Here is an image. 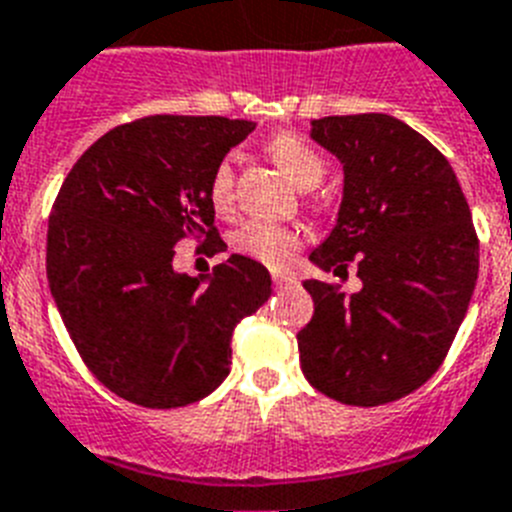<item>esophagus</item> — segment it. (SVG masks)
<instances>
[{"mask_svg":"<svg viewBox=\"0 0 512 512\" xmlns=\"http://www.w3.org/2000/svg\"><path fill=\"white\" fill-rule=\"evenodd\" d=\"M272 280H274V285H277V287L293 285V282H295V274H290V272H274V274H272Z\"/></svg>","mask_w":512,"mask_h":512,"instance_id":"obj_1","label":"esophagus"}]
</instances>
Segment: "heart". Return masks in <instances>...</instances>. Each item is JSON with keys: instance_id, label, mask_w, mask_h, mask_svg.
Instances as JSON below:
<instances>
[{"instance_id": "heart-1", "label": "heart", "mask_w": 512, "mask_h": 512, "mask_svg": "<svg viewBox=\"0 0 512 512\" xmlns=\"http://www.w3.org/2000/svg\"><path fill=\"white\" fill-rule=\"evenodd\" d=\"M266 151L274 159V164L285 172V177L295 188L311 190L322 183L324 177V159L314 146H308L303 138L293 133L274 135L266 143ZM235 201V167L230 159L214 167L209 180V204L217 214H227ZM301 246V235L285 225H272V222H246L232 232V248L243 256L261 261L266 266L280 269L293 259V253Z\"/></svg>"}]
</instances>
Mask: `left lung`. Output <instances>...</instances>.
<instances>
[{
    "mask_svg": "<svg viewBox=\"0 0 512 512\" xmlns=\"http://www.w3.org/2000/svg\"><path fill=\"white\" fill-rule=\"evenodd\" d=\"M308 135L342 164L335 227L308 261L335 274L356 261L361 290L303 282V377L345 405L392 403L432 377L463 324L479 274L471 209L450 162L398 117H322Z\"/></svg>",
    "mask_w": 512,
    "mask_h": 512,
    "instance_id": "8db88e82",
    "label": "left lung"
}]
</instances>
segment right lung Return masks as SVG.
Listing matches in <instances>:
<instances>
[{
    "label": "right lung",
    "instance_id": "right-lung-1",
    "mask_svg": "<svg viewBox=\"0 0 512 512\" xmlns=\"http://www.w3.org/2000/svg\"><path fill=\"white\" fill-rule=\"evenodd\" d=\"M251 120L156 114L109 130L59 188L46 235L49 290L86 366L143 408H180L230 374L232 329L272 295L259 261L232 253L211 274L175 269L180 240L227 251L211 172Z\"/></svg>",
    "mask_w": 512,
    "mask_h": 512
}]
</instances>
